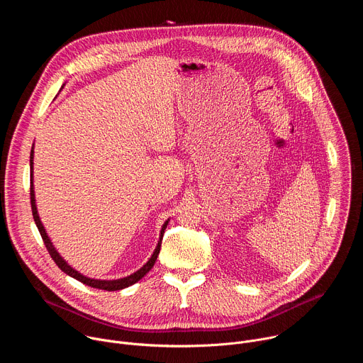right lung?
Returning a JSON list of instances; mask_svg holds the SVG:
<instances>
[{
    "mask_svg": "<svg viewBox=\"0 0 363 363\" xmlns=\"http://www.w3.org/2000/svg\"><path fill=\"white\" fill-rule=\"evenodd\" d=\"M33 153H34V150H33V147H31V153H30V168H31L30 201H31L33 218H34V221H35V225H37V228H38V231H40V235H41V238H43V241H44V245H45V248H47L48 254L51 255V258H53L55 263L59 266V269H60L62 272H65L66 274H69L70 277H73V279H76V280L82 281V283H83V284H86V286H90V287H94V289H100V290H106V291H116V290H122V289L129 287V286L135 284L136 281H139V280H140V279H142V277H143V276H145V274H146V273L153 267L155 262H157L158 254H160V251H161V244H162V238H164V233H165V228H167V225H168V221L164 224V227H162V230H161V237H160V241H158L157 248H155V251H153L152 257L149 258L147 263H146L140 270H138L136 273H133V274H130V276H128V277L119 279V280H94V279L84 277L83 274H80V273H77L74 269H72V267H70V266L63 260V258L60 257V254L56 251V248L53 247V244H51L50 238L47 237V233H45V230H44V227H43V224H41V221H40V217H38V214H37V208H35L34 188H33Z\"/></svg>",
    "mask_w": 363,
    "mask_h": 363,
    "instance_id": "add662e5",
    "label": "right lung"
}]
</instances>
